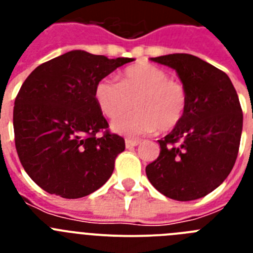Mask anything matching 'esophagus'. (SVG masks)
<instances>
[{
  "label": "esophagus",
  "instance_id": "1",
  "mask_svg": "<svg viewBox=\"0 0 253 253\" xmlns=\"http://www.w3.org/2000/svg\"><path fill=\"white\" fill-rule=\"evenodd\" d=\"M139 144V140L138 139H125V147L126 148H133V147L138 146Z\"/></svg>",
  "mask_w": 253,
  "mask_h": 253
}]
</instances>
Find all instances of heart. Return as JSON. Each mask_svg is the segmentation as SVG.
I'll list each match as a JSON object with an SVG mask.
<instances>
[{"instance_id": "1", "label": "heart", "mask_w": 253, "mask_h": 253, "mask_svg": "<svg viewBox=\"0 0 253 253\" xmlns=\"http://www.w3.org/2000/svg\"><path fill=\"white\" fill-rule=\"evenodd\" d=\"M95 100L105 116L114 119L111 129L126 137H139L154 130L169 131L176 128L187 109L185 87L169 78L165 69L149 63L128 67L120 82L101 78L93 91Z\"/></svg>"}]
</instances>
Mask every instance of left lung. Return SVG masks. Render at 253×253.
<instances>
[{"instance_id": "left-lung-1", "label": "left lung", "mask_w": 253, "mask_h": 253, "mask_svg": "<svg viewBox=\"0 0 253 253\" xmlns=\"http://www.w3.org/2000/svg\"><path fill=\"white\" fill-rule=\"evenodd\" d=\"M151 59L175 69L187 109L180 124L158 140L160 156L146 167L147 177L169 199H200L222 184L237 160L243 125L238 95L223 71L195 55Z\"/></svg>"}]
</instances>
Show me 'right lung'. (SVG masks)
Segmentation results:
<instances>
[{"label": "right lung", "instance_id": "obj_1", "mask_svg": "<svg viewBox=\"0 0 253 253\" xmlns=\"http://www.w3.org/2000/svg\"><path fill=\"white\" fill-rule=\"evenodd\" d=\"M133 60L71 50L40 64L22 84L13 106L15 146L26 173L46 193L84 198L110 178L125 142L109 131L93 91Z\"/></svg>", "mask_w": 253, "mask_h": 253}]
</instances>
